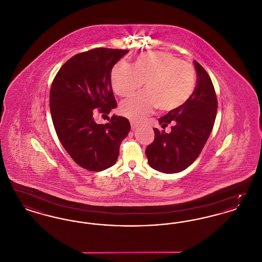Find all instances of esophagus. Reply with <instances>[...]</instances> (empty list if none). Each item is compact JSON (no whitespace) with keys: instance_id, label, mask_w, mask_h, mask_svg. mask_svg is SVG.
<instances>
[{"instance_id":"1","label":"esophagus","mask_w":262,"mask_h":262,"mask_svg":"<svg viewBox=\"0 0 262 262\" xmlns=\"http://www.w3.org/2000/svg\"><path fill=\"white\" fill-rule=\"evenodd\" d=\"M130 126H132V129L134 130V129H136L138 125H137V123H135V122H130Z\"/></svg>"}]
</instances>
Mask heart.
Returning <instances> with one entry per match:
<instances>
[{
	"label": "heart",
	"mask_w": 262,
	"mask_h": 262,
	"mask_svg": "<svg viewBox=\"0 0 262 262\" xmlns=\"http://www.w3.org/2000/svg\"><path fill=\"white\" fill-rule=\"evenodd\" d=\"M145 82L146 90L122 102L120 110L132 121L140 122L156 107L172 112L183 107L192 96L196 85L193 68L166 52H146L129 66L117 62L111 73L116 94L126 97Z\"/></svg>",
	"instance_id": "obj_1"
}]
</instances>
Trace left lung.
Here are the masks:
<instances>
[{
	"instance_id": "obj_1",
	"label": "left lung",
	"mask_w": 262,
	"mask_h": 262,
	"mask_svg": "<svg viewBox=\"0 0 262 262\" xmlns=\"http://www.w3.org/2000/svg\"><path fill=\"white\" fill-rule=\"evenodd\" d=\"M193 62L198 81L192 96L183 107L158 119L163 128L172 124V130L167 134L153 128L154 141L145 150L150 167L165 174L182 172L196 160L215 122L218 103L211 78Z\"/></svg>"
}]
</instances>
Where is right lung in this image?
I'll return each mask as SVG.
<instances>
[{"mask_svg": "<svg viewBox=\"0 0 262 262\" xmlns=\"http://www.w3.org/2000/svg\"><path fill=\"white\" fill-rule=\"evenodd\" d=\"M128 50L96 48L79 53L62 64L50 91V111L63 148L77 165L100 172L116 163L120 145L130 125L125 117L113 116L97 124L95 115H108L117 107L111 72Z\"/></svg>", "mask_w": 262, "mask_h": 262, "instance_id": "obj_1", "label": "right lung"}]
</instances>
